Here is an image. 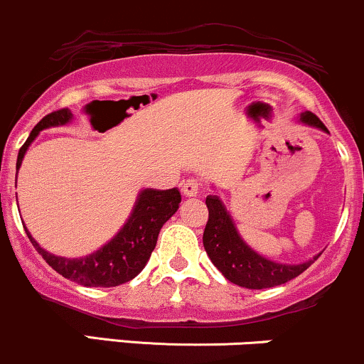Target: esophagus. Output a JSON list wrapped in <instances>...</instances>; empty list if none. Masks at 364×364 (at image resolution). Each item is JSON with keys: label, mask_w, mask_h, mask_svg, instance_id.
Returning <instances> with one entry per match:
<instances>
[{"label": "esophagus", "mask_w": 364, "mask_h": 364, "mask_svg": "<svg viewBox=\"0 0 364 364\" xmlns=\"http://www.w3.org/2000/svg\"><path fill=\"white\" fill-rule=\"evenodd\" d=\"M182 193H183V196H187V198L198 196V194L201 193V183H199L196 178H189V181H186L182 183Z\"/></svg>", "instance_id": "1"}]
</instances>
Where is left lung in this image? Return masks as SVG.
<instances>
[{
	"label": "left lung",
	"mask_w": 364,
	"mask_h": 364,
	"mask_svg": "<svg viewBox=\"0 0 364 364\" xmlns=\"http://www.w3.org/2000/svg\"><path fill=\"white\" fill-rule=\"evenodd\" d=\"M300 121L328 132L323 121L309 111L300 116ZM206 206H208V222L203 232V245L215 267L237 287L252 288V290L277 287L302 274L312 262L318 260L319 255L304 264L287 265L264 259L241 240L234 228L232 218L220 199L208 196Z\"/></svg>",
	"instance_id": "1"
}]
</instances>
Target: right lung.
Here are the masks:
<instances>
[{"label":"right lung","mask_w":364,"mask_h":364,"mask_svg":"<svg viewBox=\"0 0 364 364\" xmlns=\"http://www.w3.org/2000/svg\"><path fill=\"white\" fill-rule=\"evenodd\" d=\"M71 118L73 112L68 107L46 114L33 128L24 146L18 151L17 170L21 168L27 147L41 130L69 123ZM181 199L177 187L166 191H142L136 199L134 212L127 224L123 225V229L107 245L83 259H64V257L52 255V253L45 252L27 230L26 232L38 253L46 260V264L55 269L60 276L68 277L77 284H83V287H119V284L134 279L146 267L156 241H158L159 230L168 218L177 212Z\"/></svg>","instance_id":"obj_1"}]
</instances>
